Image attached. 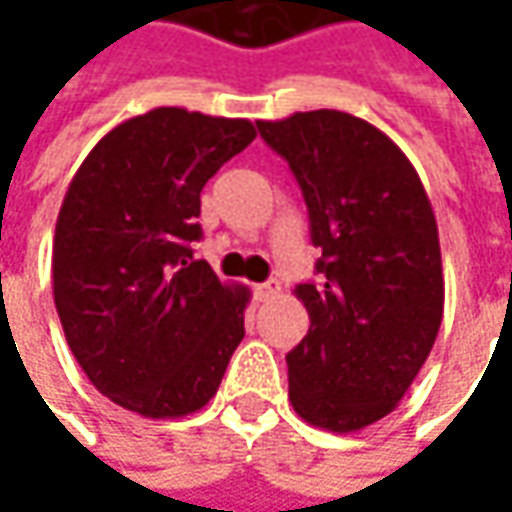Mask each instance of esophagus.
I'll use <instances>...</instances> for the list:
<instances>
[{
  "instance_id": "obj_1",
  "label": "esophagus",
  "mask_w": 512,
  "mask_h": 512,
  "mask_svg": "<svg viewBox=\"0 0 512 512\" xmlns=\"http://www.w3.org/2000/svg\"><path fill=\"white\" fill-rule=\"evenodd\" d=\"M279 290H282V287H279V282H265V285L253 287V293H256V299H259V302H267V299H273V296H276Z\"/></svg>"
}]
</instances>
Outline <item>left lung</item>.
<instances>
[{
	"label": "left lung",
	"mask_w": 512,
	"mask_h": 512,
	"mask_svg": "<svg viewBox=\"0 0 512 512\" xmlns=\"http://www.w3.org/2000/svg\"><path fill=\"white\" fill-rule=\"evenodd\" d=\"M305 196L319 282L296 285L310 330L287 353L290 404L353 433L402 402L444 313L439 227L399 145L359 116L307 110L256 122Z\"/></svg>",
	"instance_id": "left-lung-1"
}]
</instances>
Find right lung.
Listing matches in <instances>:
<instances>
[{"label":"right lung","mask_w":512,"mask_h":512,"mask_svg":"<svg viewBox=\"0 0 512 512\" xmlns=\"http://www.w3.org/2000/svg\"><path fill=\"white\" fill-rule=\"evenodd\" d=\"M256 139L247 119L153 108L96 142L53 236V302L93 387L148 419L202 410L245 336L250 290L205 259L202 187Z\"/></svg>","instance_id":"obj_1"}]
</instances>
